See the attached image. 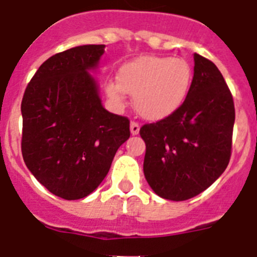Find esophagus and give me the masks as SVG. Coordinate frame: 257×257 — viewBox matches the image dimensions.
I'll return each instance as SVG.
<instances>
[{"mask_svg": "<svg viewBox=\"0 0 257 257\" xmlns=\"http://www.w3.org/2000/svg\"><path fill=\"white\" fill-rule=\"evenodd\" d=\"M130 130H131V134H133V135H138V134H139V131H140V124L138 123V122H131V124H130Z\"/></svg>", "mask_w": 257, "mask_h": 257, "instance_id": "esophagus-1", "label": "esophagus"}]
</instances>
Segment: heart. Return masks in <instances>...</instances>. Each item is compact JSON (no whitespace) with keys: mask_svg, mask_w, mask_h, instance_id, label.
<instances>
[{"mask_svg":"<svg viewBox=\"0 0 257 257\" xmlns=\"http://www.w3.org/2000/svg\"><path fill=\"white\" fill-rule=\"evenodd\" d=\"M193 70L187 60L169 56H140L122 65L118 82L106 83V94L118 104L124 92L134 96L138 112L158 121L174 114L187 100Z\"/></svg>","mask_w":257,"mask_h":257,"instance_id":"heart-1","label":"heart"}]
</instances>
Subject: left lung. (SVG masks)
Listing matches in <instances>:
<instances>
[{
    "instance_id": "obj_1",
    "label": "left lung",
    "mask_w": 257,
    "mask_h": 257,
    "mask_svg": "<svg viewBox=\"0 0 257 257\" xmlns=\"http://www.w3.org/2000/svg\"><path fill=\"white\" fill-rule=\"evenodd\" d=\"M235 110L225 79L212 61L194 54V76L183 105L140 128L144 175L156 194L185 201L225 171L231 154Z\"/></svg>"
}]
</instances>
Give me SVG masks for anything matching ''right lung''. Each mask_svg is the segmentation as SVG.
Wrapping results in <instances>:
<instances>
[{"mask_svg": "<svg viewBox=\"0 0 257 257\" xmlns=\"http://www.w3.org/2000/svg\"><path fill=\"white\" fill-rule=\"evenodd\" d=\"M105 45H83L47 59L32 77L22 100V154L47 190L81 199L108 174L117 149L130 138V121L101 105L88 73Z\"/></svg>", "mask_w": 257, "mask_h": 257, "instance_id": "add662e5", "label": "right lung"}]
</instances>
